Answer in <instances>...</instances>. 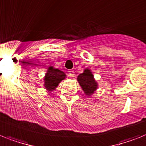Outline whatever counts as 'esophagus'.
Listing matches in <instances>:
<instances>
[{"label": "esophagus", "instance_id": "obj_1", "mask_svg": "<svg viewBox=\"0 0 146 146\" xmlns=\"http://www.w3.org/2000/svg\"><path fill=\"white\" fill-rule=\"evenodd\" d=\"M68 77H69V78H74L75 74H74V72H73V71H69V72H68Z\"/></svg>", "mask_w": 146, "mask_h": 146}]
</instances>
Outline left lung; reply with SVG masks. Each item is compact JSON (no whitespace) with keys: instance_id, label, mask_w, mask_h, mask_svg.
<instances>
[{"instance_id":"1","label":"left lung","mask_w":146,"mask_h":146,"mask_svg":"<svg viewBox=\"0 0 146 146\" xmlns=\"http://www.w3.org/2000/svg\"><path fill=\"white\" fill-rule=\"evenodd\" d=\"M77 80L86 96H92L98 88V84L90 68H85L84 72L78 76Z\"/></svg>"}]
</instances>
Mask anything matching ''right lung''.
I'll use <instances>...</instances> for the list:
<instances>
[{
  "label": "right lung",
  "instance_id": "add662e5",
  "mask_svg": "<svg viewBox=\"0 0 146 146\" xmlns=\"http://www.w3.org/2000/svg\"><path fill=\"white\" fill-rule=\"evenodd\" d=\"M66 74L65 72L58 68H54V66H49L45 75L44 77V87L47 92L50 93L59 86L62 80L66 79Z\"/></svg>",
  "mask_w": 146,
  "mask_h": 146
}]
</instances>
